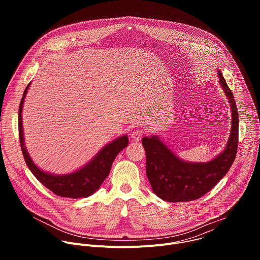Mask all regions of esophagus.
<instances>
[{"mask_svg": "<svg viewBox=\"0 0 260 260\" xmlns=\"http://www.w3.org/2000/svg\"><path fill=\"white\" fill-rule=\"evenodd\" d=\"M143 134H144L143 129L138 128V129H135L134 132H132V134H131V138H132L133 140H135V141H139V140L142 138Z\"/></svg>", "mask_w": 260, "mask_h": 260, "instance_id": "esophagus-1", "label": "esophagus"}]
</instances>
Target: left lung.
<instances>
[{"label": "left lung", "mask_w": 260, "mask_h": 260, "mask_svg": "<svg viewBox=\"0 0 260 260\" xmlns=\"http://www.w3.org/2000/svg\"><path fill=\"white\" fill-rule=\"evenodd\" d=\"M220 84L232 108V131L224 151L209 162H187L178 158L156 137H144L146 174L154 193L167 202L194 201L223 178L235 161L239 143V114L234 94L218 71Z\"/></svg>", "instance_id": "left-lung-1"}]
</instances>
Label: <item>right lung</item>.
I'll use <instances>...</instances> for the list:
<instances>
[{
  "instance_id": "right-lung-1",
  "label": "right lung",
  "mask_w": 260,
  "mask_h": 260,
  "mask_svg": "<svg viewBox=\"0 0 260 260\" xmlns=\"http://www.w3.org/2000/svg\"><path fill=\"white\" fill-rule=\"evenodd\" d=\"M29 84L26 86L18 110V132L21 151L24 160L32 173L46 188L51 190L54 194L62 198L79 199L87 198L96 191L104 180L108 177L111 167L117 156V154L124 149L128 144L127 136H122L112 143L105 146L103 149L90 160L85 167L75 173L68 175H52L41 171L30 159L23 143V129H22V105L28 89Z\"/></svg>"
}]
</instances>
